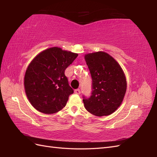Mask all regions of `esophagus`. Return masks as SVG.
Instances as JSON below:
<instances>
[{
    "mask_svg": "<svg viewBox=\"0 0 157 157\" xmlns=\"http://www.w3.org/2000/svg\"><path fill=\"white\" fill-rule=\"evenodd\" d=\"M75 93L76 94H80V90H79V89L75 90Z\"/></svg>",
    "mask_w": 157,
    "mask_h": 157,
    "instance_id": "34e87169",
    "label": "esophagus"
}]
</instances>
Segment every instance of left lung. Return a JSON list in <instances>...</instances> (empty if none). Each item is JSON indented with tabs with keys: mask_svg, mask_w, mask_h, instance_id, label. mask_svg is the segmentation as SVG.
<instances>
[{
	"mask_svg": "<svg viewBox=\"0 0 157 157\" xmlns=\"http://www.w3.org/2000/svg\"><path fill=\"white\" fill-rule=\"evenodd\" d=\"M92 79V92L84 97V107L91 114L102 117L114 113L121 105L127 90L125 73L116 60L102 51L84 56Z\"/></svg>",
	"mask_w": 157,
	"mask_h": 157,
	"instance_id": "1",
	"label": "left lung"
}]
</instances>
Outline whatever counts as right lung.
Returning <instances> with one entry per match:
<instances>
[{"label": "right lung", "instance_id": "right-lung-1", "mask_svg": "<svg viewBox=\"0 0 157 157\" xmlns=\"http://www.w3.org/2000/svg\"><path fill=\"white\" fill-rule=\"evenodd\" d=\"M78 54L59 47L44 50L29 63L24 77L26 96L31 105L44 114H53L65 107L73 90L65 75L66 68Z\"/></svg>", "mask_w": 157, "mask_h": 157}]
</instances>
